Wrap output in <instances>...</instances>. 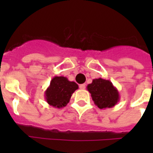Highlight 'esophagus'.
Wrapping results in <instances>:
<instances>
[{"instance_id":"esophagus-1","label":"esophagus","mask_w":153,"mask_h":153,"mask_svg":"<svg viewBox=\"0 0 153 153\" xmlns=\"http://www.w3.org/2000/svg\"><path fill=\"white\" fill-rule=\"evenodd\" d=\"M79 88L82 89V90L85 89L86 88V84H81V85H79Z\"/></svg>"}]
</instances>
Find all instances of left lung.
I'll return each mask as SVG.
<instances>
[{
  "instance_id": "obj_1",
  "label": "left lung",
  "mask_w": 153,
  "mask_h": 153,
  "mask_svg": "<svg viewBox=\"0 0 153 153\" xmlns=\"http://www.w3.org/2000/svg\"><path fill=\"white\" fill-rule=\"evenodd\" d=\"M87 91L91 93L92 100L99 109L112 108L120 101L117 89L111 82L102 78L93 79L87 85Z\"/></svg>"
}]
</instances>
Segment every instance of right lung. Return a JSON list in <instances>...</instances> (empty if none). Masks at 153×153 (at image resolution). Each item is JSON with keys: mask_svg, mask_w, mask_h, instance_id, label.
Masks as SVG:
<instances>
[{"mask_svg": "<svg viewBox=\"0 0 153 153\" xmlns=\"http://www.w3.org/2000/svg\"><path fill=\"white\" fill-rule=\"evenodd\" d=\"M79 89L78 84L63 76H55L44 92L45 99L55 108H62L70 102L72 94Z\"/></svg>", "mask_w": 153, "mask_h": 153, "instance_id": "right-lung-1", "label": "right lung"}]
</instances>
